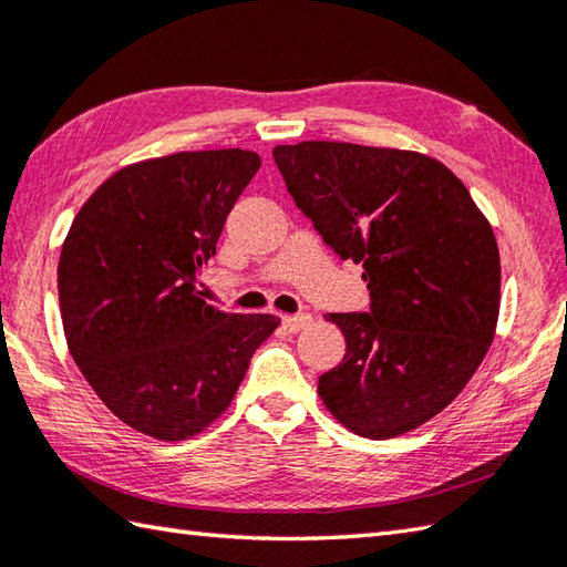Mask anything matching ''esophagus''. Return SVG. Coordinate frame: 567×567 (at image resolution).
I'll return each mask as SVG.
<instances>
[{
    "instance_id": "esophagus-1",
    "label": "esophagus",
    "mask_w": 567,
    "mask_h": 567,
    "mask_svg": "<svg viewBox=\"0 0 567 567\" xmlns=\"http://www.w3.org/2000/svg\"><path fill=\"white\" fill-rule=\"evenodd\" d=\"M309 321H312V317L309 315H285L282 317V324L287 331H290V334H297V331L309 327Z\"/></svg>"
}]
</instances>
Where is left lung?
<instances>
[{
    "label": "left lung",
    "instance_id": "8db88e82",
    "mask_svg": "<svg viewBox=\"0 0 567 567\" xmlns=\"http://www.w3.org/2000/svg\"><path fill=\"white\" fill-rule=\"evenodd\" d=\"M287 192L327 246L363 265L369 312L329 315L347 357L319 375V398L361 437L427 423L489 351L502 262L467 186L427 154L351 142L272 150Z\"/></svg>",
    "mask_w": 567,
    "mask_h": 567
}]
</instances>
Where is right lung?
Segmentation results:
<instances>
[{
    "label": "right lung",
    "instance_id": "obj_1",
    "mask_svg": "<svg viewBox=\"0 0 567 567\" xmlns=\"http://www.w3.org/2000/svg\"><path fill=\"white\" fill-rule=\"evenodd\" d=\"M258 152H176L122 166L78 210L59 260L63 334L105 408L162 442L226 413L272 315L206 305L196 280Z\"/></svg>",
    "mask_w": 567,
    "mask_h": 567
}]
</instances>
